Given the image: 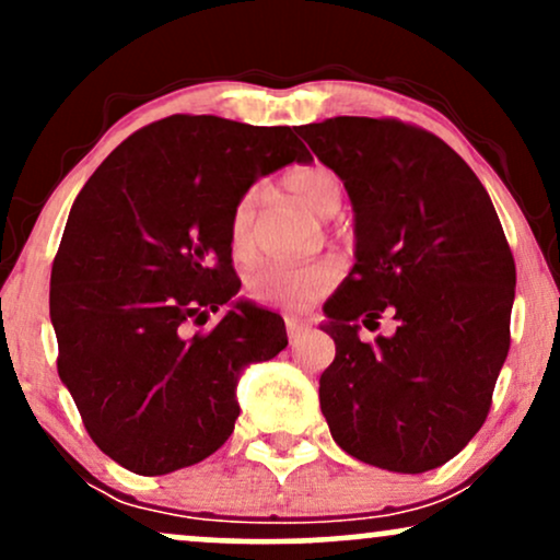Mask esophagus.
<instances>
[{
    "label": "esophagus",
    "instance_id": "1",
    "mask_svg": "<svg viewBox=\"0 0 560 560\" xmlns=\"http://www.w3.org/2000/svg\"><path fill=\"white\" fill-rule=\"evenodd\" d=\"M311 331V326L305 324V320H298V318H287V337L289 342H298L302 334Z\"/></svg>",
    "mask_w": 560,
    "mask_h": 560
}]
</instances>
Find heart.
<instances>
[{"label":"heart","instance_id":"heart-1","mask_svg":"<svg viewBox=\"0 0 560 560\" xmlns=\"http://www.w3.org/2000/svg\"><path fill=\"white\" fill-rule=\"evenodd\" d=\"M284 189L311 213L331 218L345 202L342 178L326 165H305L284 178ZM258 213V191L249 189L236 199L229 218V242L234 255L247 258L253 253V223ZM342 279V262L337 258H318L302 266H262L249 276L247 289L262 305L305 307Z\"/></svg>","mask_w":560,"mask_h":560}]
</instances>
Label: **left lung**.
I'll return each instance as SVG.
<instances>
[{"label": "left lung", "mask_w": 560, "mask_h": 560, "mask_svg": "<svg viewBox=\"0 0 560 560\" xmlns=\"http://www.w3.org/2000/svg\"><path fill=\"white\" fill-rule=\"evenodd\" d=\"M298 133L355 210V266L324 305L337 355L320 410L352 458L432 471L481 429L511 347L516 262L500 218L466 160L419 126L339 115ZM382 312L398 331L361 343Z\"/></svg>", "instance_id": "1"}]
</instances>
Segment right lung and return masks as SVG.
<instances>
[{"mask_svg": "<svg viewBox=\"0 0 560 560\" xmlns=\"http://www.w3.org/2000/svg\"><path fill=\"white\" fill-rule=\"evenodd\" d=\"M298 126L171 115L131 133L70 208L52 262L57 374L94 445L141 477L213 455L244 365L287 347L281 316L234 302L229 218L260 176L311 163Z\"/></svg>", "mask_w": 560, "mask_h": 560, "instance_id": "1", "label": "right lung"}]
</instances>
